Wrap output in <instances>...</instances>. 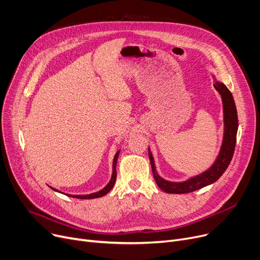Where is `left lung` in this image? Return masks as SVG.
Here are the masks:
<instances>
[{
    "label": "left lung",
    "instance_id": "left-lung-1",
    "mask_svg": "<svg viewBox=\"0 0 260 260\" xmlns=\"http://www.w3.org/2000/svg\"><path fill=\"white\" fill-rule=\"evenodd\" d=\"M216 90L219 92L222 98L223 103V113H224V135H223V141L220 148V153L218 158L216 159L214 165L204 173L193 177V178L188 179L184 182H170L157 174L154 158L152 156L151 151L148 149V157L151 161L152 171L154 178L156 180L157 185L165 190L166 193L170 194H186L192 193L194 190L202 188L209 184L214 183L220 178V176L225 172L228 169L230 162L233 158L235 145H236V135L238 129V117L236 105L232 95L231 91L228 87L220 82H215L214 84Z\"/></svg>",
    "mask_w": 260,
    "mask_h": 260
}]
</instances>
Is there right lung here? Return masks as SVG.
Wrapping results in <instances>:
<instances>
[{"mask_svg":"<svg viewBox=\"0 0 260 260\" xmlns=\"http://www.w3.org/2000/svg\"><path fill=\"white\" fill-rule=\"evenodd\" d=\"M119 153L120 151L117 152V154L115 155V158H114V162H113V176H112V179L111 181L108 182V184L101 190H99V192L97 193H93V194H89V195H70V194H66L67 196L70 197H73V198H78V199H93V198H99V197H102L104 195H106L109 190H111L116 182V178H117V172H116V165H117V160H118V156H119ZM52 188V187H51ZM54 189V188H52ZM57 190V189H54ZM57 192H59V190H57Z\"/></svg>","mask_w":260,"mask_h":260,"instance_id":"right-lung-1","label":"right lung"}]
</instances>
